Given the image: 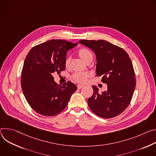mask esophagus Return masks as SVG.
<instances>
[{
    "mask_svg": "<svg viewBox=\"0 0 156 156\" xmlns=\"http://www.w3.org/2000/svg\"><path fill=\"white\" fill-rule=\"evenodd\" d=\"M82 87H83V85H77V89H80Z\"/></svg>",
    "mask_w": 156,
    "mask_h": 156,
    "instance_id": "34e87169",
    "label": "esophagus"
}]
</instances>
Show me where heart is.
<instances>
[{
	"label": "heart",
	"instance_id": "1",
	"mask_svg": "<svg viewBox=\"0 0 156 156\" xmlns=\"http://www.w3.org/2000/svg\"><path fill=\"white\" fill-rule=\"evenodd\" d=\"M78 54L79 57L85 62H87L88 61L93 59V55L91 53V51L88 49L82 48L79 49ZM71 58L69 57H67L64 61V65L66 67H69L70 64ZM89 74L87 73H74L73 76V79L79 83H84L87 79L89 77Z\"/></svg>",
	"mask_w": 156,
	"mask_h": 156
}]
</instances>
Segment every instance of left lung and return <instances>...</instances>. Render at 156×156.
<instances>
[{
    "label": "left lung",
    "instance_id": "8db88e82",
    "mask_svg": "<svg viewBox=\"0 0 156 156\" xmlns=\"http://www.w3.org/2000/svg\"><path fill=\"white\" fill-rule=\"evenodd\" d=\"M79 43L92 49L96 56V74L101 76L107 90L100 93L92 86L94 94L88 98L90 109L97 116L111 118L122 113L129 105L135 87L133 64L122 48L105 40H80Z\"/></svg>",
    "mask_w": 156,
    "mask_h": 156
}]
</instances>
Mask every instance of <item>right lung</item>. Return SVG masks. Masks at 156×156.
Here are the masks:
<instances>
[{"label": "right lung", "mask_w": 156, "mask_h": 156, "mask_svg": "<svg viewBox=\"0 0 156 156\" xmlns=\"http://www.w3.org/2000/svg\"><path fill=\"white\" fill-rule=\"evenodd\" d=\"M77 45L62 40H51L33 47L22 69L21 85L30 107L38 113L51 116L65 109L77 88L73 82L58 85L52 74L65 70L67 52Z\"/></svg>", "instance_id": "obj_1"}]
</instances>
